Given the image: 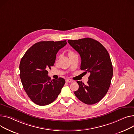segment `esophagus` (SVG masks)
<instances>
[{
	"instance_id": "1",
	"label": "esophagus",
	"mask_w": 134,
	"mask_h": 134,
	"mask_svg": "<svg viewBox=\"0 0 134 134\" xmlns=\"http://www.w3.org/2000/svg\"><path fill=\"white\" fill-rule=\"evenodd\" d=\"M66 82H69V83H70V82H73V80L70 79H66Z\"/></svg>"
}]
</instances>
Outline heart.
<instances>
[{"instance_id":"1","label":"heart","mask_w":134,"mask_h":134,"mask_svg":"<svg viewBox=\"0 0 134 134\" xmlns=\"http://www.w3.org/2000/svg\"><path fill=\"white\" fill-rule=\"evenodd\" d=\"M73 53V52H70L69 53H69Z\"/></svg>"}]
</instances>
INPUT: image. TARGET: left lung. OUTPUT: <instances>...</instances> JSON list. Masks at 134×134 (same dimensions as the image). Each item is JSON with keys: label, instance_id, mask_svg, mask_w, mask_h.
<instances>
[{"label": "left lung", "instance_id": "1", "mask_svg": "<svg viewBox=\"0 0 134 134\" xmlns=\"http://www.w3.org/2000/svg\"><path fill=\"white\" fill-rule=\"evenodd\" d=\"M68 42L81 57L80 69L90 73L87 85L77 81L79 87L74 94L87 104L97 103L107 93L113 77L109 53L100 42L92 38L69 40Z\"/></svg>", "mask_w": 134, "mask_h": 134}]
</instances>
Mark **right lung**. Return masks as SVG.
I'll return each mask as SVG.
<instances>
[{
  "label": "right lung",
  "mask_w": 134,
  "mask_h": 134,
  "mask_svg": "<svg viewBox=\"0 0 134 134\" xmlns=\"http://www.w3.org/2000/svg\"><path fill=\"white\" fill-rule=\"evenodd\" d=\"M66 44V40L40 41L34 44L21 58L20 77L25 91L34 103L49 104L60 93L65 79L52 80L47 69L54 66L58 52Z\"/></svg>",
  "instance_id": "add662e5"
}]
</instances>
